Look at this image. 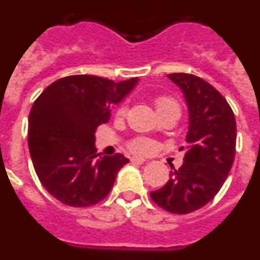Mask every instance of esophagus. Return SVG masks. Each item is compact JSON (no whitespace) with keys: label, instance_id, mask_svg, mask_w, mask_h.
<instances>
[{"label":"esophagus","instance_id":"obj_1","mask_svg":"<svg viewBox=\"0 0 260 260\" xmlns=\"http://www.w3.org/2000/svg\"><path fill=\"white\" fill-rule=\"evenodd\" d=\"M130 160H132V162H134V164H143V162L146 161V158L139 157V156H132Z\"/></svg>","mask_w":260,"mask_h":260}]
</instances>
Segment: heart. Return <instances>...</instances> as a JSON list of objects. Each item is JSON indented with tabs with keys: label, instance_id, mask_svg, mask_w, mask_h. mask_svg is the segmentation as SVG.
I'll list each match as a JSON object with an SVG mask.
<instances>
[{
	"label": "heart",
	"instance_id": "heart-1",
	"mask_svg": "<svg viewBox=\"0 0 260 260\" xmlns=\"http://www.w3.org/2000/svg\"><path fill=\"white\" fill-rule=\"evenodd\" d=\"M155 105L156 110H157L158 116L160 114L168 113V112H177V113H181L180 104L174 100L171 96H157L155 99ZM126 112H127V108L125 104L119 105L118 109L116 112L117 117H125ZM128 148L135 153H147L150 152L151 148H152V143H151L148 139L146 138H137V139H133L130 143H128Z\"/></svg>",
	"mask_w": 260,
	"mask_h": 260
}]
</instances>
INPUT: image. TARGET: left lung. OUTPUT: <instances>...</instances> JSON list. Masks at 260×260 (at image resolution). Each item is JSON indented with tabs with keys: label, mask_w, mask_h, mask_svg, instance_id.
I'll use <instances>...</instances> for the list:
<instances>
[{
	"label": "left lung",
	"mask_w": 260,
	"mask_h": 260,
	"mask_svg": "<svg viewBox=\"0 0 260 260\" xmlns=\"http://www.w3.org/2000/svg\"><path fill=\"white\" fill-rule=\"evenodd\" d=\"M168 78L182 89L189 109L183 164L169 181L151 192L158 207L177 215L197 211L212 201L228 177L236 155V118L224 96L202 78L174 73Z\"/></svg>",
	"instance_id": "8db88e82"
}]
</instances>
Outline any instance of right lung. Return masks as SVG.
I'll return each instance as SVG.
<instances>
[{
  "label": "right lung",
  "mask_w": 260,
  "mask_h": 260,
  "mask_svg": "<svg viewBox=\"0 0 260 260\" xmlns=\"http://www.w3.org/2000/svg\"><path fill=\"white\" fill-rule=\"evenodd\" d=\"M137 83L138 78L116 83L96 75H70L36 99L28 117L29 155L41 185L57 201L89 207L109 194L128 158L96 153L95 133Z\"/></svg>",
  "instance_id": "obj_1"
}]
</instances>
